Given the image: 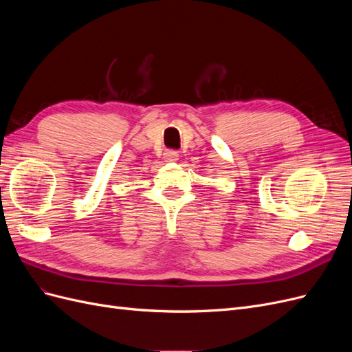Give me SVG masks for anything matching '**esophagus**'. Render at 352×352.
Masks as SVG:
<instances>
[{
    "label": "esophagus",
    "mask_w": 352,
    "mask_h": 352,
    "mask_svg": "<svg viewBox=\"0 0 352 352\" xmlns=\"http://www.w3.org/2000/svg\"><path fill=\"white\" fill-rule=\"evenodd\" d=\"M164 160L166 162H176V160H179V153L173 151V150H168L164 153Z\"/></svg>",
    "instance_id": "obj_1"
}]
</instances>
